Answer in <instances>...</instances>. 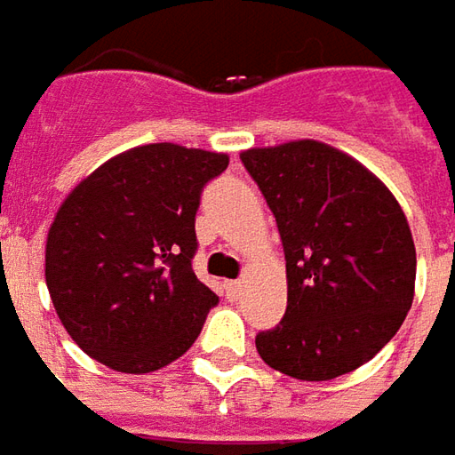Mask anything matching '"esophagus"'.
Listing matches in <instances>:
<instances>
[{
    "instance_id": "esophagus-1",
    "label": "esophagus",
    "mask_w": 455,
    "mask_h": 455,
    "mask_svg": "<svg viewBox=\"0 0 455 455\" xmlns=\"http://www.w3.org/2000/svg\"><path fill=\"white\" fill-rule=\"evenodd\" d=\"M228 295H230V298H240V295H243V280H230V283H228Z\"/></svg>"
}]
</instances>
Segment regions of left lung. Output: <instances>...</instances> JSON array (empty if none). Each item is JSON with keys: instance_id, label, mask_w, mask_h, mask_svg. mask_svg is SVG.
I'll return each instance as SVG.
<instances>
[{"instance_id": "left-lung-1", "label": "left lung", "mask_w": 455, "mask_h": 455, "mask_svg": "<svg viewBox=\"0 0 455 455\" xmlns=\"http://www.w3.org/2000/svg\"><path fill=\"white\" fill-rule=\"evenodd\" d=\"M273 210L285 250L288 307L258 333L270 368L331 380L361 368L391 340L416 292V245L380 180L318 140L240 152Z\"/></svg>"}]
</instances>
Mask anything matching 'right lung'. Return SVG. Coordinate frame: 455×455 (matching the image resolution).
Returning <instances> with one entry per match:
<instances>
[{"mask_svg":"<svg viewBox=\"0 0 455 455\" xmlns=\"http://www.w3.org/2000/svg\"><path fill=\"white\" fill-rule=\"evenodd\" d=\"M225 152L155 142L120 152L64 197L44 277L64 331L120 373L178 361L218 295L192 270L195 212Z\"/></svg>","mask_w":455,"mask_h":455,"instance_id":"1","label":"right lung"}]
</instances>
